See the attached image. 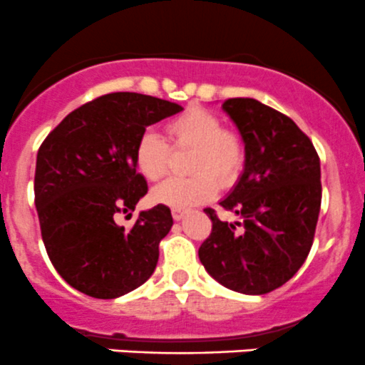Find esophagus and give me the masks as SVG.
Returning a JSON list of instances; mask_svg holds the SVG:
<instances>
[{"instance_id":"1","label":"esophagus","mask_w":365,"mask_h":365,"mask_svg":"<svg viewBox=\"0 0 365 365\" xmlns=\"http://www.w3.org/2000/svg\"><path fill=\"white\" fill-rule=\"evenodd\" d=\"M172 216H174L175 222H179V220H182L184 216H186V211H181V209H172Z\"/></svg>"}]
</instances>
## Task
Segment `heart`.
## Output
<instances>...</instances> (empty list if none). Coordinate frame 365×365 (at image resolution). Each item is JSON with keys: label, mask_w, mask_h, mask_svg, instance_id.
I'll return each instance as SVG.
<instances>
[{"label": "heart", "mask_w": 365, "mask_h": 365, "mask_svg": "<svg viewBox=\"0 0 365 365\" xmlns=\"http://www.w3.org/2000/svg\"><path fill=\"white\" fill-rule=\"evenodd\" d=\"M174 147L193 149L186 179H168L153 191L154 202L172 209H187L211 200L216 182L229 186L240 174L245 147L240 136L223 129L215 113L202 108H190L167 125ZM170 165V149L154 131H143L135 145V167L147 181H160Z\"/></svg>", "instance_id": "b5f03b06"}]
</instances>
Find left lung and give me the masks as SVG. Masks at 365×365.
Here are the masks:
<instances>
[{
	"label": "left lung",
	"mask_w": 365,
	"mask_h": 365,
	"mask_svg": "<svg viewBox=\"0 0 365 365\" xmlns=\"http://www.w3.org/2000/svg\"><path fill=\"white\" fill-rule=\"evenodd\" d=\"M222 110L245 143V168L220 205L241 222H222L215 209H204L212 230L198 259L227 289L266 294L302 268L312 247L321 207L319 156L289 117L259 101L227 99Z\"/></svg>",
	"instance_id": "8db88e82"
}]
</instances>
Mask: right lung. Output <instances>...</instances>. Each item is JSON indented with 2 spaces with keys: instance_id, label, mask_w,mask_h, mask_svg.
<instances>
[{
  "instance_id": "right-lung-1",
  "label": "right lung",
  "mask_w": 365,
  "mask_h": 365,
  "mask_svg": "<svg viewBox=\"0 0 365 365\" xmlns=\"http://www.w3.org/2000/svg\"><path fill=\"white\" fill-rule=\"evenodd\" d=\"M182 106L135 92L101 96L71 111L42 142L35 168V207L42 241L61 279L101 300L118 298L149 280L172 212L154 205L131 230L118 212L147 193L135 167V145L147 125Z\"/></svg>"
}]
</instances>
